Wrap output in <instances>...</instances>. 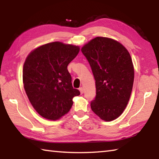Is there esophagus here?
<instances>
[{"label": "esophagus", "instance_id": "1", "mask_svg": "<svg viewBox=\"0 0 159 159\" xmlns=\"http://www.w3.org/2000/svg\"><path fill=\"white\" fill-rule=\"evenodd\" d=\"M79 90H80V94H83V93H84V89H83V88H82V87H80V88H79Z\"/></svg>", "mask_w": 159, "mask_h": 159}]
</instances>
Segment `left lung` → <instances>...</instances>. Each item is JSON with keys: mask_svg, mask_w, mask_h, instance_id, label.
Wrapping results in <instances>:
<instances>
[{"mask_svg": "<svg viewBox=\"0 0 159 159\" xmlns=\"http://www.w3.org/2000/svg\"><path fill=\"white\" fill-rule=\"evenodd\" d=\"M81 52L95 80L91 109L102 120L111 121L124 111L131 95L134 68L130 54L120 43L104 37L91 40Z\"/></svg>", "mask_w": 159, "mask_h": 159, "instance_id": "obj_1", "label": "left lung"}]
</instances>
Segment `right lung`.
I'll list each match as a JSON object with an SVG mask.
<instances>
[{"mask_svg": "<svg viewBox=\"0 0 159 159\" xmlns=\"http://www.w3.org/2000/svg\"><path fill=\"white\" fill-rule=\"evenodd\" d=\"M79 48L53 42L39 47L29 54L23 67V83L32 106L49 120H57L68 113L74 89L67 66L76 57Z\"/></svg>", "mask_w": 159, "mask_h": 159, "instance_id": "obj_1", "label": "right lung"}]
</instances>
